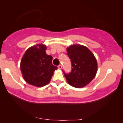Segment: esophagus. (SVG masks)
Returning a JSON list of instances; mask_svg holds the SVG:
<instances>
[{"mask_svg":"<svg viewBox=\"0 0 123 123\" xmlns=\"http://www.w3.org/2000/svg\"><path fill=\"white\" fill-rule=\"evenodd\" d=\"M62 65H59L58 66V69H62Z\"/></svg>","mask_w":123,"mask_h":123,"instance_id":"1","label":"esophagus"}]
</instances>
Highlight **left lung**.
<instances>
[{
	"instance_id": "left-lung-1",
	"label": "left lung",
	"mask_w": 123,
	"mask_h": 123,
	"mask_svg": "<svg viewBox=\"0 0 123 123\" xmlns=\"http://www.w3.org/2000/svg\"><path fill=\"white\" fill-rule=\"evenodd\" d=\"M67 51L72 66L69 74H67L63 72L67 82L75 88L85 87L96 74V59L86 46L81 45H70L67 48Z\"/></svg>"
}]
</instances>
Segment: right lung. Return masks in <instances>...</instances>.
<instances>
[{"mask_svg": "<svg viewBox=\"0 0 123 123\" xmlns=\"http://www.w3.org/2000/svg\"><path fill=\"white\" fill-rule=\"evenodd\" d=\"M45 45L37 44L26 50L22 58L20 68L25 81L41 87L49 83L58 67L53 65V57L46 53Z\"/></svg>", "mask_w": 123, "mask_h": 123, "instance_id": "obj_1", "label": "right lung"}]
</instances>
